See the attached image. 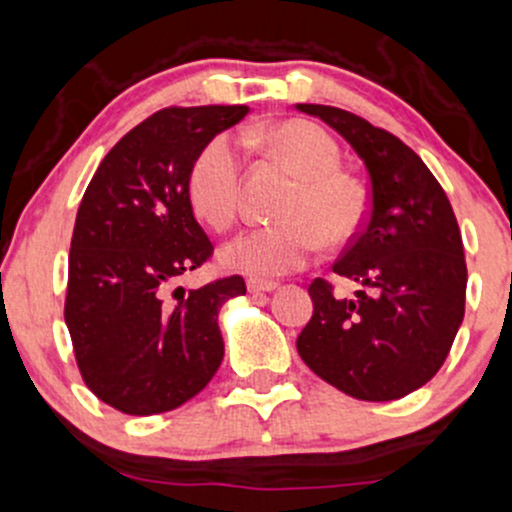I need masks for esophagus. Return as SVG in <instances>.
<instances>
[{"mask_svg": "<svg viewBox=\"0 0 512 512\" xmlns=\"http://www.w3.org/2000/svg\"><path fill=\"white\" fill-rule=\"evenodd\" d=\"M277 287H279L277 282H262V279H250V282H247V289H250V294H270Z\"/></svg>", "mask_w": 512, "mask_h": 512, "instance_id": "34e87169", "label": "esophagus"}]
</instances>
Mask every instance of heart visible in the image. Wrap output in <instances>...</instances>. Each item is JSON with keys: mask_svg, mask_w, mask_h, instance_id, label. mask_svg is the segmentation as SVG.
Returning <instances> with one entry per match:
<instances>
[{"mask_svg": "<svg viewBox=\"0 0 512 512\" xmlns=\"http://www.w3.org/2000/svg\"><path fill=\"white\" fill-rule=\"evenodd\" d=\"M272 154L292 164L299 186L282 206L287 220L257 225L233 238L220 252L230 270L250 277H279L301 270L321 245H343L363 225L365 198L360 186L341 171V147L314 122L287 120L250 134ZM242 154L228 137H213L188 169L186 193L193 211L213 230L233 225L240 201Z\"/></svg>", "mask_w": 512, "mask_h": 512, "instance_id": "b5f03b06", "label": "heart"}]
</instances>
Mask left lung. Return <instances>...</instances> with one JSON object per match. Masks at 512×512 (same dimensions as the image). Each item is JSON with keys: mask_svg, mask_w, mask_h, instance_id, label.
Masks as SVG:
<instances>
[{"mask_svg": "<svg viewBox=\"0 0 512 512\" xmlns=\"http://www.w3.org/2000/svg\"><path fill=\"white\" fill-rule=\"evenodd\" d=\"M363 159L370 211L333 272L360 284L333 297L314 279V316L297 338L306 365L355 400L390 402L437 375L464 321L466 260L444 188L405 142L353 112L297 105Z\"/></svg>", "mask_w": 512, "mask_h": 512, "instance_id": "1", "label": "left lung"}]
</instances>
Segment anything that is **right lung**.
Listing matches in <instances>:
<instances>
[{"label":"right lung","instance_id":"add662e5","mask_svg":"<svg viewBox=\"0 0 512 512\" xmlns=\"http://www.w3.org/2000/svg\"><path fill=\"white\" fill-rule=\"evenodd\" d=\"M245 105L166 107L129 129L80 201L68 257L66 326L85 385L115 410L169 412L223 363L218 314L242 277L177 287L213 255L188 201L196 154L238 125Z\"/></svg>","mask_w":512,"mask_h":512}]
</instances>
